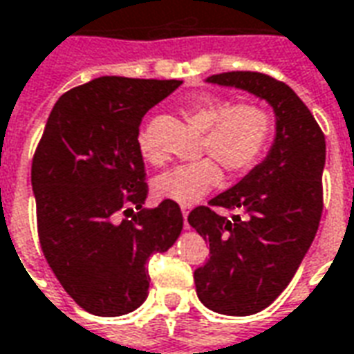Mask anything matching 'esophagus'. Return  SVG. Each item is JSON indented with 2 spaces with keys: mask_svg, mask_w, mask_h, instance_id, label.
Wrapping results in <instances>:
<instances>
[{
  "mask_svg": "<svg viewBox=\"0 0 354 354\" xmlns=\"http://www.w3.org/2000/svg\"><path fill=\"white\" fill-rule=\"evenodd\" d=\"M189 210H192V207H187V205H184V207H182V216H184L185 227H187V214H189Z\"/></svg>",
  "mask_w": 354,
  "mask_h": 354,
  "instance_id": "34e87169",
  "label": "esophagus"
}]
</instances>
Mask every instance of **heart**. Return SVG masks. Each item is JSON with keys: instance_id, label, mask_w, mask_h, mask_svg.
Returning a JSON list of instances; mask_svg holds the SVG:
<instances>
[{"instance_id": "b5f03b06", "label": "heart", "mask_w": 354, "mask_h": 354, "mask_svg": "<svg viewBox=\"0 0 354 354\" xmlns=\"http://www.w3.org/2000/svg\"><path fill=\"white\" fill-rule=\"evenodd\" d=\"M182 115L205 131L203 153L208 157L180 165L155 178L153 193L159 199L193 205L222 182V169L231 176L256 167L273 134V115L256 102L230 104L222 96L197 94L182 104ZM140 153L147 161H159L146 134L138 138Z\"/></svg>"}]
</instances>
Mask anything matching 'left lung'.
I'll return each instance as SVG.
<instances>
[{
    "mask_svg": "<svg viewBox=\"0 0 354 354\" xmlns=\"http://www.w3.org/2000/svg\"><path fill=\"white\" fill-rule=\"evenodd\" d=\"M207 81L256 94L277 117L266 159L210 199V207L193 208L187 216L210 245V258L193 274L197 296L210 311L246 317L281 296L317 235L326 142L309 108L286 83L260 72H225ZM216 206L239 214L227 218L215 212Z\"/></svg>",
    "mask_w": 354,
    "mask_h": 354,
    "instance_id": "obj_1",
    "label": "left lung"
}]
</instances>
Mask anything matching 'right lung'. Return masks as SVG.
<instances>
[{
	"label": "right lung",
	"mask_w": 354,
	"mask_h": 354,
	"mask_svg": "<svg viewBox=\"0 0 354 354\" xmlns=\"http://www.w3.org/2000/svg\"><path fill=\"white\" fill-rule=\"evenodd\" d=\"M182 85L104 75L62 94L32 161L45 260L85 311L119 317L144 304L147 261L184 227L174 201L144 208L142 117Z\"/></svg>",
	"instance_id": "right-lung-1"
}]
</instances>
